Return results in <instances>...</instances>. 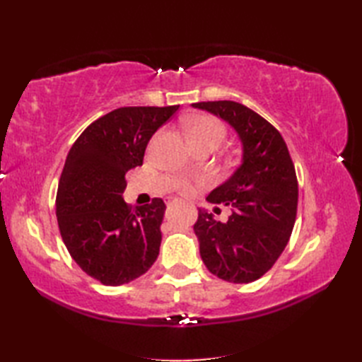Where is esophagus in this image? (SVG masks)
I'll return each mask as SVG.
<instances>
[{"instance_id": "esophagus-1", "label": "esophagus", "mask_w": 362, "mask_h": 362, "mask_svg": "<svg viewBox=\"0 0 362 362\" xmlns=\"http://www.w3.org/2000/svg\"><path fill=\"white\" fill-rule=\"evenodd\" d=\"M173 202H175V201H173Z\"/></svg>"}]
</instances>
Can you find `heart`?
Instances as JSON below:
<instances>
[{
	"label": "heart",
	"mask_w": 362,
	"mask_h": 362,
	"mask_svg": "<svg viewBox=\"0 0 362 362\" xmlns=\"http://www.w3.org/2000/svg\"><path fill=\"white\" fill-rule=\"evenodd\" d=\"M226 126L216 118L210 117V115H201V117H194L188 121V138L189 143H201V141H210L214 144H219L226 136ZM180 193L189 194L193 193L194 185L187 179H182L177 183Z\"/></svg>",
	"instance_id": "obj_1"
}]
</instances>
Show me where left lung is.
<instances>
[{
    "label": "left lung",
    "mask_w": 362,
    "mask_h": 362,
    "mask_svg": "<svg viewBox=\"0 0 362 362\" xmlns=\"http://www.w3.org/2000/svg\"><path fill=\"white\" fill-rule=\"evenodd\" d=\"M232 126L243 143V161L206 196L232 209L226 222L199 210L194 233L206 269L230 283H252L283 253L294 228L298 183L288 146L271 122L235 101L193 104ZM219 210V209H216Z\"/></svg>",
    "instance_id": "1"
}]
</instances>
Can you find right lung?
<instances>
[{"label":"right lung","instance_id":"1","mask_svg":"<svg viewBox=\"0 0 362 362\" xmlns=\"http://www.w3.org/2000/svg\"><path fill=\"white\" fill-rule=\"evenodd\" d=\"M177 110L121 107L91 122L68 152L56 197L59 230L78 266L105 286L138 279L158 257L165 202L132 206L122 191L126 173L143 165L152 135Z\"/></svg>","mask_w":362,"mask_h":362}]
</instances>
